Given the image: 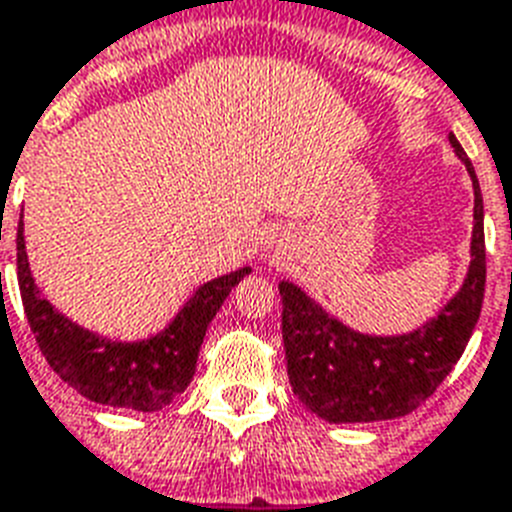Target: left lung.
<instances>
[{
	"mask_svg": "<svg viewBox=\"0 0 512 512\" xmlns=\"http://www.w3.org/2000/svg\"><path fill=\"white\" fill-rule=\"evenodd\" d=\"M450 145L474 182V234L466 281L437 317L403 336H367L328 315L294 283H278L291 388L325 422H385L411 414L448 377L474 333L487 283L484 203L455 135Z\"/></svg>",
	"mask_w": 512,
	"mask_h": 512,
	"instance_id": "left-lung-1",
	"label": "left lung"
}]
</instances>
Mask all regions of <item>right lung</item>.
<instances>
[{
  "label": "right lung",
  "instance_id": "add662e5",
  "mask_svg": "<svg viewBox=\"0 0 512 512\" xmlns=\"http://www.w3.org/2000/svg\"><path fill=\"white\" fill-rule=\"evenodd\" d=\"M252 268L213 278L192 294L179 315L145 341H111L80 328L51 307L30 276L23 216L17 223V283L25 317L49 367L88 401L132 411H158L192 382L205 330L236 283Z\"/></svg>",
  "mask_w": 512,
  "mask_h": 512
}]
</instances>
